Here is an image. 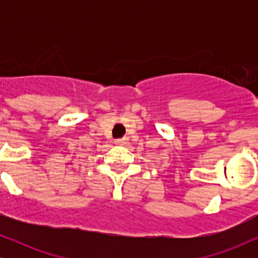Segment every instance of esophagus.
Returning a JSON list of instances; mask_svg holds the SVG:
<instances>
[{"label":"esophagus","instance_id":"34e87169","mask_svg":"<svg viewBox=\"0 0 258 258\" xmlns=\"http://www.w3.org/2000/svg\"><path fill=\"white\" fill-rule=\"evenodd\" d=\"M115 144H116V146H125V144H126V139H123V138L116 139V141H115Z\"/></svg>","mask_w":258,"mask_h":258}]
</instances>
